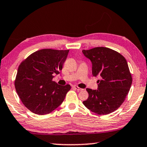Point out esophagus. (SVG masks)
<instances>
[{
  "label": "esophagus",
  "instance_id": "obj_1",
  "mask_svg": "<svg viewBox=\"0 0 147 147\" xmlns=\"http://www.w3.org/2000/svg\"><path fill=\"white\" fill-rule=\"evenodd\" d=\"M73 88H74V89H76V90L78 91H82V90H83V89H82V88H79V87L76 86H73Z\"/></svg>",
  "mask_w": 147,
  "mask_h": 147
}]
</instances>
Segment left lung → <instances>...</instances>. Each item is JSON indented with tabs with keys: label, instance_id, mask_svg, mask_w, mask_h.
<instances>
[{
	"label": "left lung",
	"instance_id": "1",
	"mask_svg": "<svg viewBox=\"0 0 147 147\" xmlns=\"http://www.w3.org/2000/svg\"><path fill=\"white\" fill-rule=\"evenodd\" d=\"M92 63V74L100 76L98 89L87 88L89 97L83 102L87 108L98 115H107L124 102L132 83V77L124 57L107 47L83 50Z\"/></svg>",
	"mask_w": 147,
	"mask_h": 147
}]
</instances>
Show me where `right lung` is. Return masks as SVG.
Returning <instances> with one entry per match:
<instances>
[{
  "instance_id": "1",
  "label": "right lung",
  "mask_w": 147,
  "mask_h": 147,
  "mask_svg": "<svg viewBox=\"0 0 147 147\" xmlns=\"http://www.w3.org/2000/svg\"><path fill=\"white\" fill-rule=\"evenodd\" d=\"M69 51L41 49L20 64L15 88L22 102L32 113L46 115L63 102L71 86L58 85L53 78L62 69Z\"/></svg>"
}]
</instances>
